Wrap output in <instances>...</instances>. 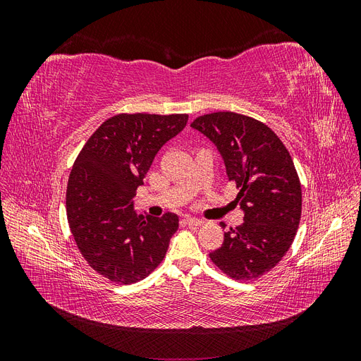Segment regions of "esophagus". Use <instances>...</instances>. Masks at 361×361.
I'll return each mask as SVG.
<instances>
[{"label":"esophagus","instance_id":"1","mask_svg":"<svg viewBox=\"0 0 361 361\" xmlns=\"http://www.w3.org/2000/svg\"><path fill=\"white\" fill-rule=\"evenodd\" d=\"M185 223H187L188 226H202L203 224L200 218H192V216H185Z\"/></svg>","mask_w":361,"mask_h":361}]
</instances>
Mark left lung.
<instances>
[{
	"instance_id": "obj_1",
	"label": "left lung",
	"mask_w": 361,
	"mask_h": 361,
	"mask_svg": "<svg viewBox=\"0 0 361 361\" xmlns=\"http://www.w3.org/2000/svg\"><path fill=\"white\" fill-rule=\"evenodd\" d=\"M191 128L216 146L244 211V223L228 228L211 260L239 281L267 274L292 245L301 218V183L288 149L265 123L232 111L200 116Z\"/></svg>"
}]
</instances>
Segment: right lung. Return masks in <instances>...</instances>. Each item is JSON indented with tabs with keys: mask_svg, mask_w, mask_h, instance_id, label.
I'll use <instances>...</instances> for the list:
<instances>
[{
	"mask_svg": "<svg viewBox=\"0 0 361 361\" xmlns=\"http://www.w3.org/2000/svg\"><path fill=\"white\" fill-rule=\"evenodd\" d=\"M187 122L188 114H117L94 130L75 159L66 191L68 221L97 274L133 285L166 257L179 216L137 215L133 199L159 149Z\"/></svg>",
	"mask_w": 361,
	"mask_h": 361,
	"instance_id": "obj_1",
	"label": "right lung"
}]
</instances>
